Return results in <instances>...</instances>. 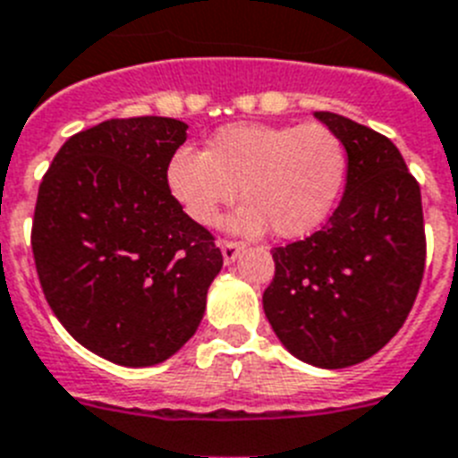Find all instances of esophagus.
<instances>
[{
    "label": "esophagus",
    "instance_id": "esophagus-1",
    "mask_svg": "<svg viewBox=\"0 0 458 458\" xmlns=\"http://www.w3.org/2000/svg\"><path fill=\"white\" fill-rule=\"evenodd\" d=\"M242 249H244V244H240V242H221L223 263H225V265L235 263V259L240 256Z\"/></svg>",
    "mask_w": 458,
    "mask_h": 458
}]
</instances>
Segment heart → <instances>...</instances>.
<instances>
[{"label": "heart", "instance_id": "obj_1", "mask_svg": "<svg viewBox=\"0 0 458 458\" xmlns=\"http://www.w3.org/2000/svg\"><path fill=\"white\" fill-rule=\"evenodd\" d=\"M347 153L318 123H233L207 141L205 153L179 148L167 163V191L195 225H214L237 198L247 205L228 218L237 235L295 240L321 228L344 186Z\"/></svg>", "mask_w": 458, "mask_h": 458}]
</instances>
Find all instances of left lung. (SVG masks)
I'll list each match as a JSON object with an SVG mask.
<instances>
[{
	"mask_svg": "<svg viewBox=\"0 0 458 458\" xmlns=\"http://www.w3.org/2000/svg\"><path fill=\"white\" fill-rule=\"evenodd\" d=\"M314 116L347 151V183L324 228L276 247L263 293L279 342L310 366H356L405 324L424 276L421 193L384 134L344 116Z\"/></svg>",
	"mask_w": 458,
	"mask_h": 458,
	"instance_id": "obj_1",
	"label": "left lung"
}]
</instances>
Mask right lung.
Segmentation results:
<instances>
[{"mask_svg": "<svg viewBox=\"0 0 458 458\" xmlns=\"http://www.w3.org/2000/svg\"><path fill=\"white\" fill-rule=\"evenodd\" d=\"M176 118H111L69 137L39 186L32 251L44 295L79 344L128 368L195 335L221 272L214 237L167 191Z\"/></svg>", "mask_w": 458, "mask_h": 458, "instance_id": "1", "label": "right lung"}]
</instances>
